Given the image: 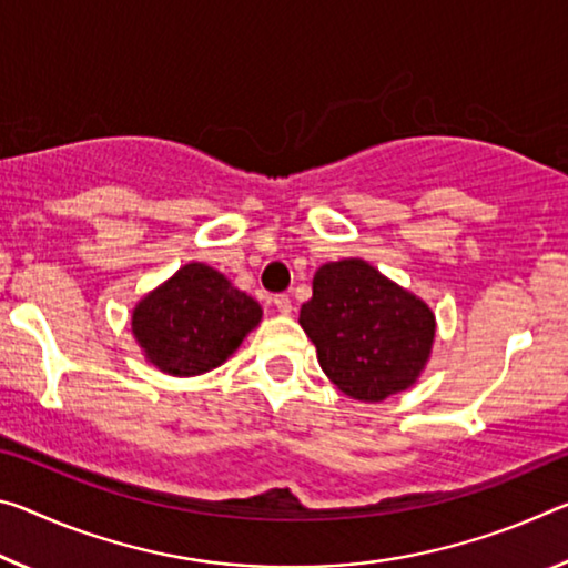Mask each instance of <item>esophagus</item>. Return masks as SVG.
<instances>
[{
    "mask_svg": "<svg viewBox=\"0 0 568 568\" xmlns=\"http://www.w3.org/2000/svg\"><path fill=\"white\" fill-rule=\"evenodd\" d=\"M273 303H275V308H277V313H283V316H287V313L293 311V301L287 298V295H275L273 298Z\"/></svg>",
    "mask_w": 568,
    "mask_h": 568,
    "instance_id": "34e87169",
    "label": "esophagus"
}]
</instances>
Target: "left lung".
Segmentation results:
<instances>
[{
  "label": "left lung",
  "mask_w": 568,
  "mask_h": 568,
  "mask_svg": "<svg viewBox=\"0 0 568 568\" xmlns=\"http://www.w3.org/2000/svg\"><path fill=\"white\" fill-rule=\"evenodd\" d=\"M301 326L328 379L358 402H384L419 379L435 344V313L366 260L326 263Z\"/></svg>",
  "instance_id": "obj_1"
}]
</instances>
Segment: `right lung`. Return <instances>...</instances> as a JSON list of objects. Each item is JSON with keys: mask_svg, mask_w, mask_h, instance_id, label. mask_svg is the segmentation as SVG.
Returning a JSON list of instances; mask_svg holds the SVG:
<instances>
[{"mask_svg": "<svg viewBox=\"0 0 568 568\" xmlns=\"http://www.w3.org/2000/svg\"><path fill=\"white\" fill-rule=\"evenodd\" d=\"M260 318L263 308L255 298L214 267L189 263L143 295L131 331L159 372L196 376L227 362Z\"/></svg>", "mask_w": 568, "mask_h": 568, "instance_id": "add662e5", "label": "right lung"}]
</instances>
